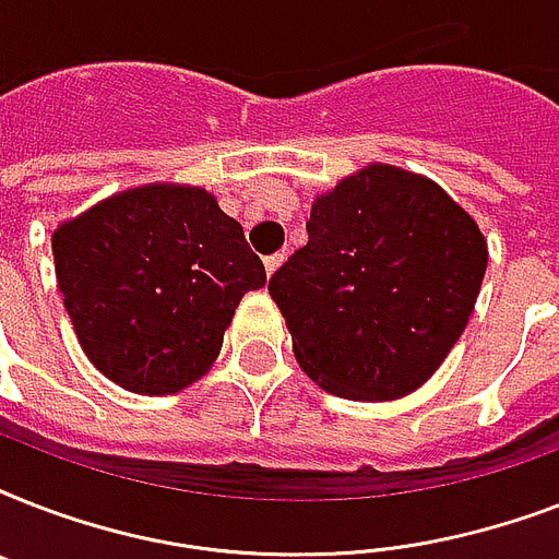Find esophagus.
<instances>
[{
    "instance_id": "obj_1",
    "label": "esophagus",
    "mask_w": 559,
    "mask_h": 559,
    "mask_svg": "<svg viewBox=\"0 0 559 559\" xmlns=\"http://www.w3.org/2000/svg\"><path fill=\"white\" fill-rule=\"evenodd\" d=\"M281 263H284V252H275V254H270V258H263V266H266V275H272V272L278 270Z\"/></svg>"
}]
</instances>
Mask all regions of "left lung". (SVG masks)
<instances>
[{
    "mask_svg": "<svg viewBox=\"0 0 559 559\" xmlns=\"http://www.w3.org/2000/svg\"><path fill=\"white\" fill-rule=\"evenodd\" d=\"M485 270L467 211L429 179L368 165L313 202L307 246L270 296L307 377L340 397L394 400L447 359Z\"/></svg>",
    "mask_w": 559,
    "mask_h": 559,
    "instance_id": "1",
    "label": "left lung"
}]
</instances>
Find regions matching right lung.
Instances as JSON below:
<instances>
[{"instance_id": "add662e5", "label": "right lung", "mask_w": 559, "mask_h": 559, "mask_svg": "<svg viewBox=\"0 0 559 559\" xmlns=\"http://www.w3.org/2000/svg\"><path fill=\"white\" fill-rule=\"evenodd\" d=\"M57 287L86 357L135 394L209 371L249 289L266 284L243 228L202 188L118 193L55 231Z\"/></svg>"}]
</instances>
